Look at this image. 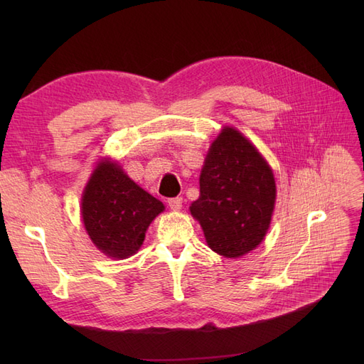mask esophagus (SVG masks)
Segmentation results:
<instances>
[{
	"label": "esophagus",
	"instance_id": "esophagus-1",
	"mask_svg": "<svg viewBox=\"0 0 364 364\" xmlns=\"http://www.w3.org/2000/svg\"><path fill=\"white\" fill-rule=\"evenodd\" d=\"M168 206L173 211H181L182 209V197H174V199H168Z\"/></svg>",
	"mask_w": 364,
	"mask_h": 364
}]
</instances>
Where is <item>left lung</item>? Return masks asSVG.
Here are the masks:
<instances>
[{
    "instance_id": "8db88e82",
    "label": "left lung",
    "mask_w": 364,
    "mask_h": 364,
    "mask_svg": "<svg viewBox=\"0 0 364 364\" xmlns=\"http://www.w3.org/2000/svg\"><path fill=\"white\" fill-rule=\"evenodd\" d=\"M277 199L273 173L259 151L234 127H225L200 173V197L190 211L218 255L238 258L266 235Z\"/></svg>"
}]
</instances>
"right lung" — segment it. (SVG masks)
I'll use <instances>...</instances> for the list:
<instances>
[{
  "label": "right lung",
  "mask_w": 364,
  "mask_h": 364,
  "mask_svg": "<svg viewBox=\"0 0 364 364\" xmlns=\"http://www.w3.org/2000/svg\"><path fill=\"white\" fill-rule=\"evenodd\" d=\"M162 211V202L109 161L97 165L82 197L87 235L105 255L119 259L136 253L151 220Z\"/></svg>",
  "instance_id": "add662e5"
}]
</instances>
